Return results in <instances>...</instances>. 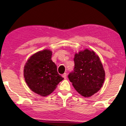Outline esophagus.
Returning <instances> with one entry per match:
<instances>
[{
	"label": "esophagus",
	"instance_id": "esophagus-1",
	"mask_svg": "<svg viewBox=\"0 0 126 126\" xmlns=\"http://www.w3.org/2000/svg\"><path fill=\"white\" fill-rule=\"evenodd\" d=\"M63 77L64 78V79H66L67 78V74L66 73H64L63 75Z\"/></svg>",
	"mask_w": 126,
	"mask_h": 126
}]
</instances>
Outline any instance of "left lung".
<instances>
[{
	"instance_id": "obj_1",
	"label": "left lung",
	"mask_w": 126,
	"mask_h": 126,
	"mask_svg": "<svg viewBox=\"0 0 126 126\" xmlns=\"http://www.w3.org/2000/svg\"><path fill=\"white\" fill-rule=\"evenodd\" d=\"M75 66L68 78L75 90L89 97L100 90L105 79V71L99 57L93 51L86 49L76 53Z\"/></svg>"
}]
</instances>
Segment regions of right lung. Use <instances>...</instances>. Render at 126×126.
<instances>
[{"mask_svg": "<svg viewBox=\"0 0 126 126\" xmlns=\"http://www.w3.org/2000/svg\"><path fill=\"white\" fill-rule=\"evenodd\" d=\"M52 52L44 49L33 55L26 63L24 77L28 87L41 96L50 94L63 78L51 60Z\"/></svg>", "mask_w": 126, "mask_h": 126, "instance_id": "1", "label": "right lung"}]
</instances>
